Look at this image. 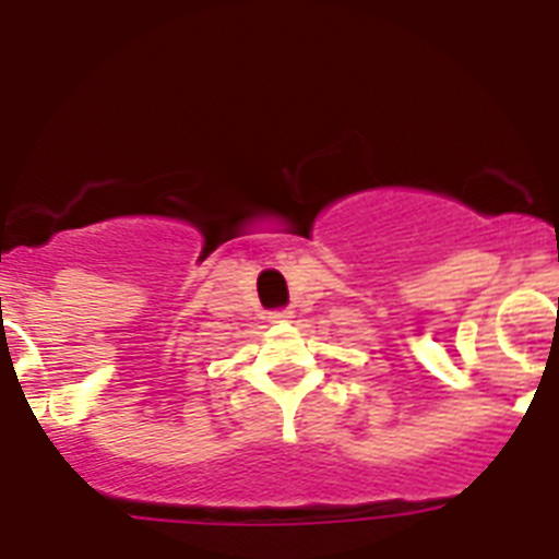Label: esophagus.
Returning a JSON list of instances; mask_svg holds the SVG:
<instances>
[{
    "mask_svg": "<svg viewBox=\"0 0 559 559\" xmlns=\"http://www.w3.org/2000/svg\"><path fill=\"white\" fill-rule=\"evenodd\" d=\"M294 319V310H271L269 322L271 324H288Z\"/></svg>",
    "mask_w": 559,
    "mask_h": 559,
    "instance_id": "34e87169",
    "label": "esophagus"
}]
</instances>
